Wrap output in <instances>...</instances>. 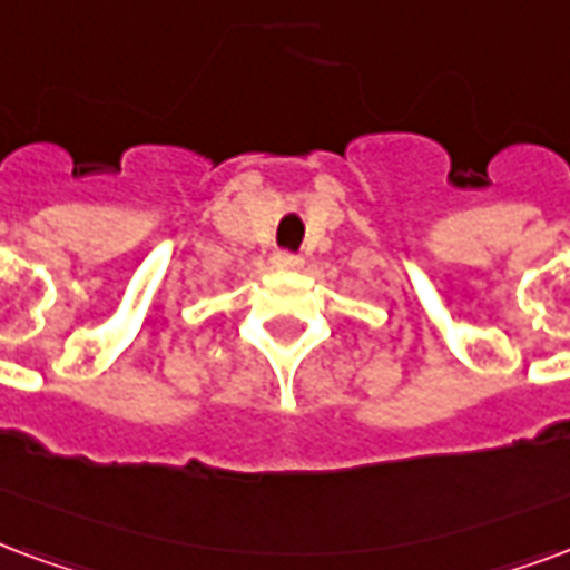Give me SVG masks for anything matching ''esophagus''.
Segmentation results:
<instances>
[{"mask_svg": "<svg viewBox=\"0 0 570 570\" xmlns=\"http://www.w3.org/2000/svg\"><path fill=\"white\" fill-rule=\"evenodd\" d=\"M272 265L277 272H298V268H302V256H293V253H274Z\"/></svg>", "mask_w": 570, "mask_h": 570, "instance_id": "34e87169", "label": "esophagus"}]
</instances>
